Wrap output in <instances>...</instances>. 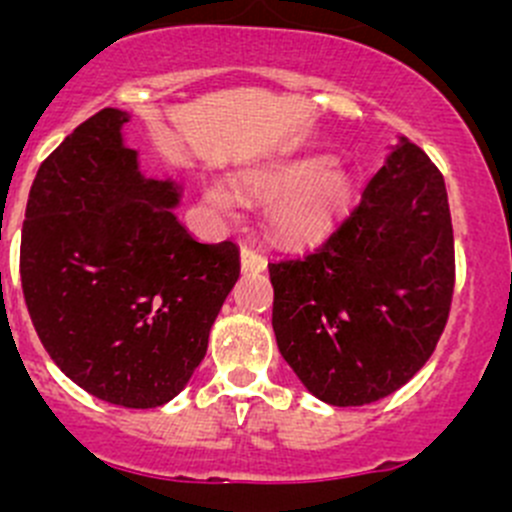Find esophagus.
I'll list each match as a JSON object with an SVG mask.
<instances>
[{
	"mask_svg": "<svg viewBox=\"0 0 512 512\" xmlns=\"http://www.w3.org/2000/svg\"><path fill=\"white\" fill-rule=\"evenodd\" d=\"M240 265H242V272H262L267 267V260L260 255V252L252 250V247H242Z\"/></svg>",
	"mask_w": 512,
	"mask_h": 512,
	"instance_id": "esophagus-1",
	"label": "esophagus"
}]
</instances>
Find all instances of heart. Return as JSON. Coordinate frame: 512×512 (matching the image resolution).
<instances>
[{
	"mask_svg": "<svg viewBox=\"0 0 512 512\" xmlns=\"http://www.w3.org/2000/svg\"><path fill=\"white\" fill-rule=\"evenodd\" d=\"M240 188L257 200H270L267 225L287 242H312L327 235L347 215L354 183L324 156H294L252 165L240 173ZM203 198L223 218L240 208V193L225 180H210Z\"/></svg>",
	"mask_w": 512,
	"mask_h": 512,
	"instance_id": "1",
	"label": "heart"
}]
</instances>
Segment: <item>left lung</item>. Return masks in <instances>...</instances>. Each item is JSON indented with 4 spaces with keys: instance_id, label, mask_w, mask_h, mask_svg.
<instances>
[{
    "instance_id": "obj_1",
    "label": "left lung",
    "mask_w": 512,
    "mask_h": 512,
    "mask_svg": "<svg viewBox=\"0 0 512 512\" xmlns=\"http://www.w3.org/2000/svg\"><path fill=\"white\" fill-rule=\"evenodd\" d=\"M277 347L332 406L394 394L436 349L456 285L443 175L401 138L337 230L270 262Z\"/></svg>"
}]
</instances>
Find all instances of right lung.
<instances>
[{"label": "right lung", "mask_w": 512, "mask_h": 512, "mask_svg": "<svg viewBox=\"0 0 512 512\" xmlns=\"http://www.w3.org/2000/svg\"><path fill=\"white\" fill-rule=\"evenodd\" d=\"M126 121L103 108L39 165L19 272L54 364L96 399L156 409L208 352L240 250L198 242L178 223L180 188L141 175Z\"/></svg>", "instance_id": "1"}]
</instances>
